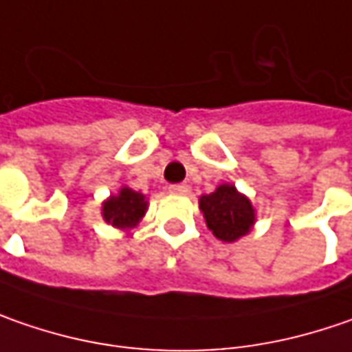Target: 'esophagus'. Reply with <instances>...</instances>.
<instances>
[{
	"instance_id": "esophagus-1",
	"label": "esophagus",
	"mask_w": 352,
	"mask_h": 352,
	"mask_svg": "<svg viewBox=\"0 0 352 352\" xmlns=\"http://www.w3.org/2000/svg\"><path fill=\"white\" fill-rule=\"evenodd\" d=\"M169 191L175 192V195H189L191 187H189L187 183H177V185H171V187H169Z\"/></svg>"
}]
</instances>
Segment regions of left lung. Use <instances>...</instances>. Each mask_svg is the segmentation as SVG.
Segmentation results:
<instances>
[{"label": "left lung", "instance_id": "8db88e82", "mask_svg": "<svg viewBox=\"0 0 352 352\" xmlns=\"http://www.w3.org/2000/svg\"><path fill=\"white\" fill-rule=\"evenodd\" d=\"M206 226L222 242H234L250 232L256 222V210L248 197L236 191L234 185L224 183L210 195L199 199Z\"/></svg>", "mask_w": 352, "mask_h": 352}]
</instances>
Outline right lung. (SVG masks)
I'll return each instance as SVG.
<instances>
[{
	"mask_svg": "<svg viewBox=\"0 0 352 352\" xmlns=\"http://www.w3.org/2000/svg\"><path fill=\"white\" fill-rule=\"evenodd\" d=\"M147 201L146 195L131 191L130 187H122L118 195H112L102 205V217L108 224L122 230H130L142 217L146 214Z\"/></svg>",
	"mask_w": 352,
	"mask_h": 352,
	"instance_id": "right-lung-1",
	"label": "right lung"
}]
</instances>
